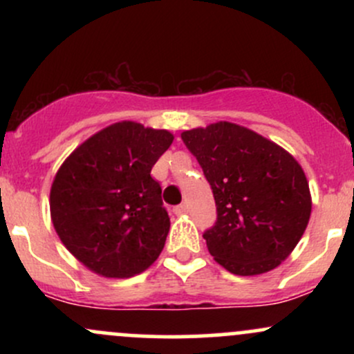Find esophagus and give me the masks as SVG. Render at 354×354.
Here are the masks:
<instances>
[{
  "mask_svg": "<svg viewBox=\"0 0 354 354\" xmlns=\"http://www.w3.org/2000/svg\"><path fill=\"white\" fill-rule=\"evenodd\" d=\"M188 213V206L186 205H178L176 208H174V214H185Z\"/></svg>",
  "mask_w": 354,
  "mask_h": 354,
  "instance_id": "34e87169",
  "label": "esophagus"
}]
</instances>
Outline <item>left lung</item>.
<instances>
[{"mask_svg": "<svg viewBox=\"0 0 354 354\" xmlns=\"http://www.w3.org/2000/svg\"><path fill=\"white\" fill-rule=\"evenodd\" d=\"M181 140L216 201V225L203 234L214 261L238 276L278 268L311 216L301 165L274 141L230 121L183 131Z\"/></svg>", "mask_w": 354, "mask_h": 354, "instance_id": "left-lung-1", "label": "left lung"}]
</instances>
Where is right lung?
Instances as JSON below:
<instances>
[{
	"label": "right lung",
	"mask_w": 354,
	"mask_h": 354,
	"mask_svg": "<svg viewBox=\"0 0 354 354\" xmlns=\"http://www.w3.org/2000/svg\"><path fill=\"white\" fill-rule=\"evenodd\" d=\"M168 129L120 121L89 136L56 171L51 221L93 273L129 278L156 261L169 231L151 168L173 143Z\"/></svg>",
	"instance_id": "1"
}]
</instances>
